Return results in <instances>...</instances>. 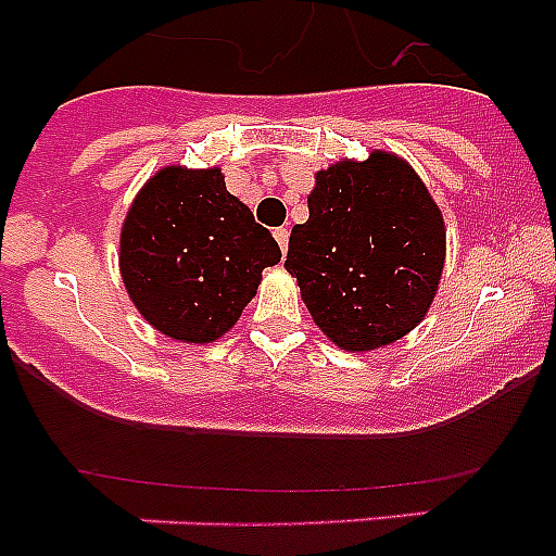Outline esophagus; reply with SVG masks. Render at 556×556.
I'll return each mask as SVG.
<instances>
[{"label":"esophagus","instance_id":"34e87169","mask_svg":"<svg viewBox=\"0 0 556 556\" xmlns=\"http://www.w3.org/2000/svg\"><path fill=\"white\" fill-rule=\"evenodd\" d=\"M273 236H275V242H278V248H281V253H287V248H289V228H275Z\"/></svg>","mask_w":556,"mask_h":556}]
</instances>
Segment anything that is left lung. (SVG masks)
Wrapping results in <instances>:
<instances>
[{
  "mask_svg": "<svg viewBox=\"0 0 556 556\" xmlns=\"http://www.w3.org/2000/svg\"><path fill=\"white\" fill-rule=\"evenodd\" d=\"M445 264V223L417 172L392 152L317 172L287 273L342 351H376L424 320Z\"/></svg>",
  "mask_w": 556,
  "mask_h": 556,
  "instance_id": "8db88e82",
  "label": "left lung"
}]
</instances>
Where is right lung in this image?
I'll return each mask as SVG.
<instances>
[{
    "mask_svg": "<svg viewBox=\"0 0 556 556\" xmlns=\"http://www.w3.org/2000/svg\"><path fill=\"white\" fill-rule=\"evenodd\" d=\"M281 248L214 169L164 166L136 194L119 239L132 306L180 342H214L255 298Z\"/></svg>",
    "mask_w": 556,
    "mask_h": 556,
    "instance_id": "right-lung-1",
    "label": "right lung"
}]
</instances>
